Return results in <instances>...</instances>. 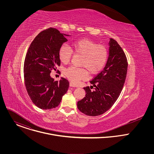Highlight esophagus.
<instances>
[{
    "label": "esophagus",
    "mask_w": 154,
    "mask_h": 154,
    "mask_svg": "<svg viewBox=\"0 0 154 154\" xmlns=\"http://www.w3.org/2000/svg\"><path fill=\"white\" fill-rule=\"evenodd\" d=\"M69 86H71V87H77V86L74 83H73L72 82H70L69 83Z\"/></svg>",
    "instance_id": "esophagus-1"
}]
</instances>
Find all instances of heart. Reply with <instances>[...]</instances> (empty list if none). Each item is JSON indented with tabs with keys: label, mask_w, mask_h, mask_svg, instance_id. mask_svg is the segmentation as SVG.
<instances>
[{
	"label": "heart",
	"mask_w": 154,
	"mask_h": 154,
	"mask_svg": "<svg viewBox=\"0 0 154 154\" xmlns=\"http://www.w3.org/2000/svg\"><path fill=\"white\" fill-rule=\"evenodd\" d=\"M72 52L74 54L82 56L80 60L81 68L69 67L65 70L64 74L74 83L81 80L86 79L89 75L99 72L106 62L108 51L105 46L97 45L94 41L88 38H83L74 41L70 48L66 45H63L58 52L60 61L68 64L71 58Z\"/></svg>",
	"instance_id": "heart-1"
}]
</instances>
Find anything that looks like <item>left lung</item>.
<instances>
[{
    "mask_svg": "<svg viewBox=\"0 0 154 154\" xmlns=\"http://www.w3.org/2000/svg\"><path fill=\"white\" fill-rule=\"evenodd\" d=\"M108 46L105 66L90 81L92 86L83 88L86 96L77 102L78 109L88 116H99L108 111L119 97L125 80L128 63L125 53L112 38Z\"/></svg>",
    "mask_w": 154,
    "mask_h": 154,
    "instance_id": "left-lung-1",
    "label": "left lung"
}]
</instances>
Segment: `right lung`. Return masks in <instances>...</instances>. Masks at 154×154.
<instances>
[{"instance_id":"right-lung-1","label":"right lung","mask_w":154,"mask_h":154,"mask_svg":"<svg viewBox=\"0 0 154 154\" xmlns=\"http://www.w3.org/2000/svg\"><path fill=\"white\" fill-rule=\"evenodd\" d=\"M69 36L50 28L40 32L28 49L24 66L25 85L32 101L41 109L58 106L68 90V80L61 77L55 81L51 72L60 65L59 49Z\"/></svg>"}]
</instances>
